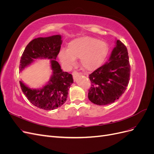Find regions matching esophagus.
Segmentation results:
<instances>
[{
  "mask_svg": "<svg viewBox=\"0 0 154 154\" xmlns=\"http://www.w3.org/2000/svg\"><path fill=\"white\" fill-rule=\"evenodd\" d=\"M79 75H80V73H79L78 72L74 71L72 72V76L74 77V79H75L77 76H78Z\"/></svg>",
  "mask_w": 154,
  "mask_h": 154,
  "instance_id": "esophagus-1",
  "label": "esophagus"
}]
</instances>
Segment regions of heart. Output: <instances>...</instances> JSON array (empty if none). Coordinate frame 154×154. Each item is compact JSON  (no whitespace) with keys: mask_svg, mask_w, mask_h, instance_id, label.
I'll use <instances>...</instances> for the list:
<instances>
[{"mask_svg":"<svg viewBox=\"0 0 154 154\" xmlns=\"http://www.w3.org/2000/svg\"><path fill=\"white\" fill-rule=\"evenodd\" d=\"M109 53L105 42L91 36H81L69 42L67 49L62 48L59 59L67 67H72L76 58H80L82 66L86 70H94L103 63Z\"/></svg>","mask_w":154,"mask_h":154,"instance_id":"obj_1","label":"heart"}]
</instances>
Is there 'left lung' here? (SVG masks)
<instances>
[{
	"label": "left lung",
	"mask_w": 154,
	"mask_h": 154,
	"mask_svg": "<svg viewBox=\"0 0 154 154\" xmlns=\"http://www.w3.org/2000/svg\"><path fill=\"white\" fill-rule=\"evenodd\" d=\"M126 46L118 40L108 62L89 74L91 87L88 97L92 103L106 105L125 92L130 80V66Z\"/></svg>",
	"instance_id": "8db88e82"
}]
</instances>
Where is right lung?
<instances>
[{"label": "right lung", "instance_id": "1", "mask_svg": "<svg viewBox=\"0 0 154 154\" xmlns=\"http://www.w3.org/2000/svg\"><path fill=\"white\" fill-rule=\"evenodd\" d=\"M62 44V36L59 35L35 38L27 44L20 59V71L36 59L50 60L53 74L43 87L33 89L20 81L21 89L27 100L33 105L45 110L61 106L66 101L70 86L73 83L72 74L63 72L56 61Z\"/></svg>", "mask_w": 154, "mask_h": 154}]
</instances>
